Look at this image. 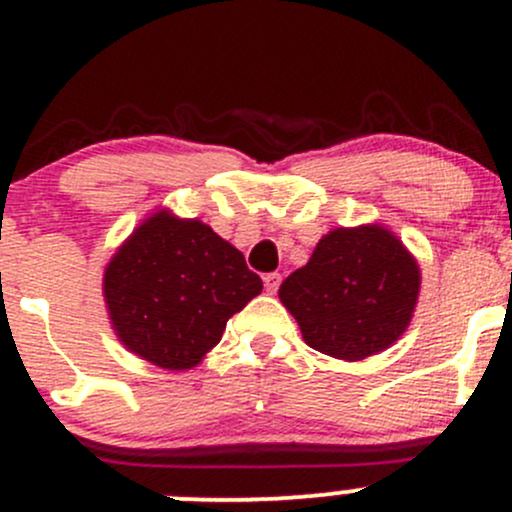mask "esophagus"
<instances>
[{
	"mask_svg": "<svg viewBox=\"0 0 512 512\" xmlns=\"http://www.w3.org/2000/svg\"><path fill=\"white\" fill-rule=\"evenodd\" d=\"M262 282H265L267 294H274L279 289V282H282V277H279L277 272H270V274H265V277H262Z\"/></svg>",
	"mask_w": 512,
	"mask_h": 512,
	"instance_id": "1",
	"label": "esophagus"
}]
</instances>
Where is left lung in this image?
<instances>
[{
    "instance_id": "8db88e82",
    "label": "left lung",
    "mask_w": 512,
    "mask_h": 512,
    "mask_svg": "<svg viewBox=\"0 0 512 512\" xmlns=\"http://www.w3.org/2000/svg\"><path fill=\"white\" fill-rule=\"evenodd\" d=\"M417 294V262L380 225L331 230L279 287L304 341L341 360L392 346L410 326Z\"/></svg>"
}]
</instances>
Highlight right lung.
I'll list each match as a JSON object with an SVG mask.
<instances>
[{
	"label": "right lung",
	"mask_w": 512,
	"mask_h": 512,
	"mask_svg": "<svg viewBox=\"0 0 512 512\" xmlns=\"http://www.w3.org/2000/svg\"><path fill=\"white\" fill-rule=\"evenodd\" d=\"M102 289L129 351L159 368L188 370L220 341L230 316L262 292V279L201 220L161 211L117 250Z\"/></svg>",
	"instance_id": "add662e5"
}]
</instances>
